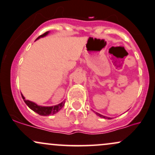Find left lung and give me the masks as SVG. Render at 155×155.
I'll use <instances>...</instances> for the list:
<instances>
[{
    "label": "left lung",
    "mask_w": 155,
    "mask_h": 155,
    "mask_svg": "<svg viewBox=\"0 0 155 155\" xmlns=\"http://www.w3.org/2000/svg\"><path fill=\"white\" fill-rule=\"evenodd\" d=\"M95 114H96L97 116H100V117H101V118H104V119H111L110 118H109V117H107V116H103V115H101V114H99V113H97V112H95Z\"/></svg>",
    "instance_id": "1"
}]
</instances>
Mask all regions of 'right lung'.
Instances as JSON below:
<instances>
[{"instance_id": "obj_1", "label": "right lung", "mask_w": 155, "mask_h": 155, "mask_svg": "<svg viewBox=\"0 0 155 155\" xmlns=\"http://www.w3.org/2000/svg\"><path fill=\"white\" fill-rule=\"evenodd\" d=\"M48 33H49V31H47V32L45 33L44 34L39 36V37L36 39V40L39 39V38L44 37V36L48 35ZM21 95H22V99H23L24 102H25L26 105L28 106L31 110H34V112L37 113L38 114H39V115H41V116H49V115H50V114H56V113H58V111L64 107V104H65V101H64V102H62L61 103L58 104V105H54V106H50V107L39 106L38 105H36V104L34 103V102H31V101L25 100V98L23 97V95L22 94H21Z\"/></svg>"}]
</instances>
